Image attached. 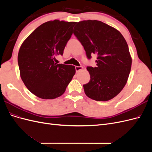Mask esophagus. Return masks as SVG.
<instances>
[{
  "label": "esophagus",
  "instance_id": "esophagus-1",
  "mask_svg": "<svg viewBox=\"0 0 152 152\" xmlns=\"http://www.w3.org/2000/svg\"><path fill=\"white\" fill-rule=\"evenodd\" d=\"M82 69V66H75V70H76V72H79L80 70H81Z\"/></svg>",
  "mask_w": 152,
  "mask_h": 152
}]
</instances>
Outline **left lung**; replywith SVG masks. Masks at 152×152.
I'll use <instances>...</instances> for the list:
<instances>
[{
    "label": "left lung",
    "mask_w": 152,
    "mask_h": 152,
    "mask_svg": "<svg viewBox=\"0 0 152 152\" xmlns=\"http://www.w3.org/2000/svg\"><path fill=\"white\" fill-rule=\"evenodd\" d=\"M73 34L83 45L87 58L98 55L97 66L87 67L91 79L83 86L86 96L102 102L115 97L126 84L131 68L125 39L120 31L98 20L77 23Z\"/></svg>",
    "instance_id": "1"
}]
</instances>
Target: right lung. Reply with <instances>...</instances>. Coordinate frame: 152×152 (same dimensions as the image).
<instances>
[{
	"instance_id": "1",
	"label": "right lung",
	"mask_w": 152,
	"mask_h": 152,
	"mask_svg": "<svg viewBox=\"0 0 152 152\" xmlns=\"http://www.w3.org/2000/svg\"><path fill=\"white\" fill-rule=\"evenodd\" d=\"M76 22L55 20L40 25L21 45L18 56L21 79L31 93L44 99L61 96L75 73L74 66L54 63L63 55Z\"/></svg>"
}]
</instances>
